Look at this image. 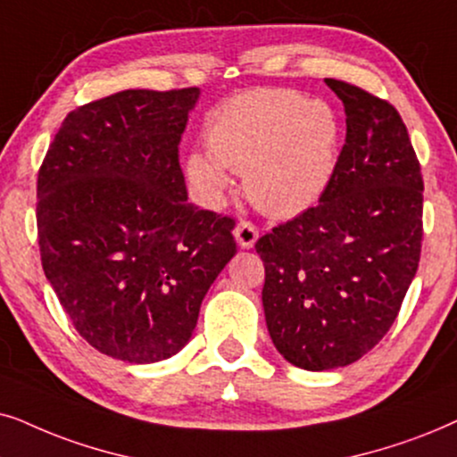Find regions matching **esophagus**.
Segmentation results:
<instances>
[{
  "instance_id": "esophagus-1",
  "label": "esophagus",
  "mask_w": 457,
  "mask_h": 457,
  "mask_svg": "<svg viewBox=\"0 0 457 457\" xmlns=\"http://www.w3.org/2000/svg\"><path fill=\"white\" fill-rule=\"evenodd\" d=\"M234 236H236V242H238L242 248H253L254 242L259 238V232L251 221H240L236 225Z\"/></svg>"
}]
</instances>
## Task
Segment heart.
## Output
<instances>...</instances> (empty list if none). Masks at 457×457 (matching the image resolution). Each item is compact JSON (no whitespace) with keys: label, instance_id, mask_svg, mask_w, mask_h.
<instances>
[{"label":"heart","instance_id":"obj_1","mask_svg":"<svg viewBox=\"0 0 457 457\" xmlns=\"http://www.w3.org/2000/svg\"><path fill=\"white\" fill-rule=\"evenodd\" d=\"M209 154L192 152L187 178L219 200L229 175H245L246 196L265 215L296 217L318 204L338 165L340 123L326 102L296 91L263 89L234 97L212 114Z\"/></svg>","mask_w":457,"mask_h":457}]
</instances>
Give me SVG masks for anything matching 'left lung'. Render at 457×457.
<instances>
[{
    "label": "left lung",
    "mask_w": 457,
    "mask_h": 457,
    "mask_svg": "<svg viewBox=\"0 0 457 457\" xmlns=\"http://www.w3.org/2000/svg\"><path fill=\"white\" fill-rule=\"evenodd\" d=\"M346 114L337 173L318 206L257 240L270 337L292 366H349L380 343L422 248L420 162L395 106L326 79Z\"/></svg>",
    "instance_id": "obj_1"
}]
</instances>
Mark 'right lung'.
Listing matches in <instances>:
<instances>
[{
    "label": "right lung",
    "instance_id": "1",
    "mask_svg": "<svg viewBox=\"0 0 457 457\" xmlns=\"http://www.w3.org/2000/svg\"><path fill=\"white\" fill-rule=\"evenodd\" d=\"M200 89H125L62 120L37 178L41 265L87 343L154 363L184 349L236 254L232 217L187 203L179 142Z\"/></svg>",
    "mask_w": 457,
    "mask_h": 457
}]
</instances>
